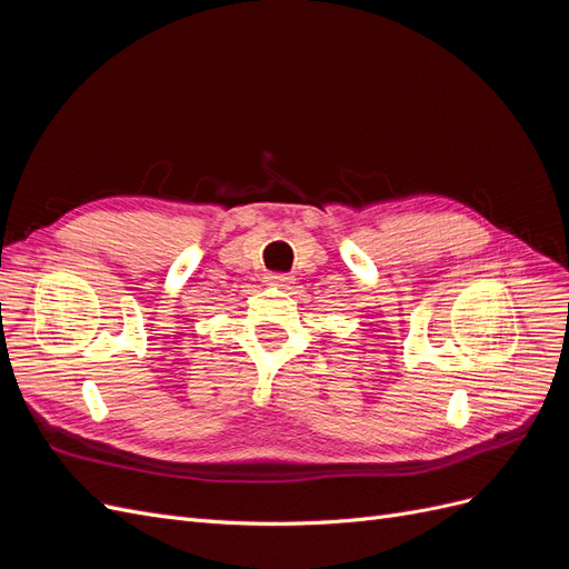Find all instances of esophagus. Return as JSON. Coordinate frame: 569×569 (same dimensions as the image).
Returning a JSON list of instances; mask_svg holds the SVG:
<instances>
[{
	"mask_svg": "<svg viewBox=\"0 0 569 569\" xmlns=\"http://www.w3.org/2000/svg\"><path fill=\"white\" fill-rule=\"evenodd\" d=\"M266 280H268L270 284H278V287H287V284H291V274H287V272H270Z\"/></svg>",
	"mask_w": 569,
	"mask_h": 569,
	"instance_id": "esophagus-1",
	"label": "esophagus"
}]
</instances>
